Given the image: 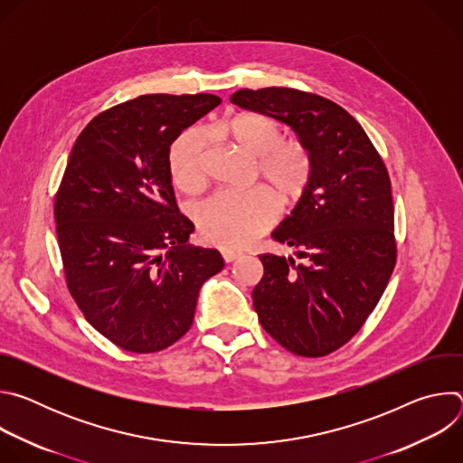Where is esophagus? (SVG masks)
Returning <instances> with one entry per match:
<instances>
[{"label": "esophagus", "instance_id": "1", "mask_svg": "<svg viewBox=\"0 0 463 463\" xmlns=\"http://www.w3.org/2000/svg\"><path fill=\"white\" fill-rule=\"evenodd\" d=\"M222 256H223V260L229 263V261H234L236 258H240L241 252H240V250H234V249H222Z\"/></svg>", "mask_w": 463, "mask_h": 463}]
</instances>
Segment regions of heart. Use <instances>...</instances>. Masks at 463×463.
<instances>
[{"label": "heart", "mask_w": 463, "mask_h": 463, "mask_svg": "<svg viewBox=\"0 0 463 463\" xmlns=\"http://www.w3.org/2000/svg\"><path fill=\"white\" fill-rule=\"evenodd\" d=\"M218 134L254 159L256 175L268 186L245 192H218L195 211V223L205 241L220 247H243L273 227L282 205H293L306 194L313 175V157L300 139H280V124L263 113L240 111L227 117ZM174 183L195 194L207 184V137L200 129L181 136L170 152Z\"/></svg>", "instance_id": "1"}]
</instances>
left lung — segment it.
Segmentation results:
<instances>
[{
    "instance_id": "left-lung-1",
    "label": "left lung",
    "mask_w": 463,
    "mask_h": 463,
    "mask_svg": "<svg viewBox=\"0 0 463 463\" xmlns=\"http://www.w3.org/2000/svg\"><path fill=\"white\" fill-rule=\"evenodd\" d=\"M240 108L291 126L313 157L306 194L273 232L306 261L260 254L252 289L261 327L288 352L324 357L375 309L398 260L388 170L363 126L339 104L291 90H240Z\"/></svg>"
}]
</instances>
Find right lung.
Wrapping results in <instances>:
<instances>
[{"label": "right lung", "instance_id": "1", "mask_svg": "<svg viewBox=\"0 0 463 463\" xmlns=\"http://www.w3.org/2000/svg\"><path fill=\"white\" fill-rule=\"evenodd\" d=\"M222 104L209 93L141 95L99 113L79 136L54 195L65 284L115 346L154 354L192 326L202 286L223 269L216 249L188 245L170 146Z\"/></svg>", "mask_w": 463, "mask_h": 463}]
</instances>
